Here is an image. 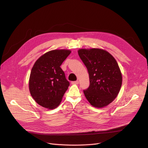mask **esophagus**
Instances as JSON below:
<instances>
[{
	"instance_id": "esophagus-1",
	"label": "esophagus",
	"mask_w": 148,
	"mask_h": 148,
	"mask_svg": "<svg viewBox=\"0 0 148 148\" xmlns=\"http://www.w3.org/2000/svg\"><path fill=\"white\" fill-rule=\"evenodd\" d=\"M79 83V82L78 80L77 81H74V82H71V84H78Z\"/></svg>"
}]
</instances>
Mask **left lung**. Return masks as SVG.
Masks as SVG:
<instances>
[{"label":"left lung","mask_w":148,"mask_h":148,"mask_svg":"<svg viewBox=\"0 0 148 148\" xmlns=\"http://www.w3.org/2000/svg\"><path fill=\"white\" fill-rule=\"evenodd\" d=\"M78 53L89 75V86L83 90L85 97L94 107L108 105L118 96L122 86L117 62L109 53L99 49H80Z\"/></svg>","instance_id":"left-lung-1"}]
</instances>
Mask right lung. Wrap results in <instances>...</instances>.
Masks as SVG:
<instances>
[{
  "instance_id": "add662e5",
  "label": "right lung",
  "mask_w": 148,
  "mask_h": 148,
  "mask_svg": "<svg viewBox=\"0 0 148 148\" xmlns=\"http://www.w3.org/2000/svg\"><path fill=\"white\" fill-rule=\"evenodd\" d=\"M69 50H54L45 53L34 65L29 87L35 101L44 108L53 109L60 103L69 82L60 66L71 53Z\"/></svg>"
}]
</instances>
